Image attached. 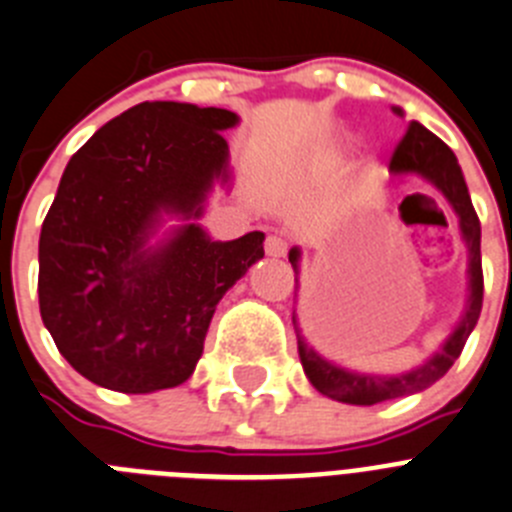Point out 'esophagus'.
<instances>
[{"label": "esophagus", "mask_w": 512, "mask_h": 512, "mask_svg": "<svg viewBox=\"0 0 512 512\" xmlns=\"http://www.w3.org/2000/svg\"><path fill=\"white\" fill-rule=\"evenodd\" d=\"M265 252L270 257H283L285 252H288V242H285L283 237H278V234H270V237L265 239Z\"/></svg>", "instance_id": "1"}]
</instances>
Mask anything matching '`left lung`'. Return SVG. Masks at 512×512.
Listing matches in <instances>:
<instances>
[{
  "instance_id": "obj_1",
  "label": "left lung",
  "mask_w": 512,
  "mask_h": 512,
  "mask_svg": "<svg viewBox=\"0 0 512 512\" xmlns=\"http://www.w3.org/2000/svg\"><path fill=\"white\" fill-rule=\"evenodd\" d=\"M400 112V109H398ZM390 170L395 176L398 173H418L426 181L434 183L441 193H444L454 211L459 214V227H462L464 239L469 247V306L464 313L462 324L457 331L446 339L444 349L436 357H431L423 367L408 372V375L398 377H375V375H354V372L334 367L331 362L321 359L313 352L301 336H298V354H301V365L306 370L308 380L321 395L342 403L352 405H375L382 400L400 398V395H411L418 390L434 385L439 377L449 372L454 365V359L462 354L464 344H467L469 334H472L474 324L480 319L482 311V296H485V278H482V255H480V216L474 211L472 199H469L467 183H464L462 168H459L457 158L449 150L446 142H441L434 132H428L418 122L408 124L405 135L395 145L393 155H390ZM293 270L298 267V250H290L288 255ZM296 324V319H293Z\"/></svg>"
}]
</instances>
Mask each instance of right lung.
I'll return each mask as SVG.
<instances>
[{"label":"right lung","mask_w":512,"mask_h":512,"mask_svg":"<svg viewBox=\"0 0 512 512\" xmlns=\"http://www.w3.org/2000/svg\"><path fill=\"white\" fill-rule=\"evenodd\" d=\"M229 109L142 101L107 122L63 170L40 232V316L68 365L117 393L191 377L216 303L265 255L262 232L211 242L186 224L147 250L163 211L201 216L229 181Z\"/></svg>","instance_id":"1"}]
</instances>
